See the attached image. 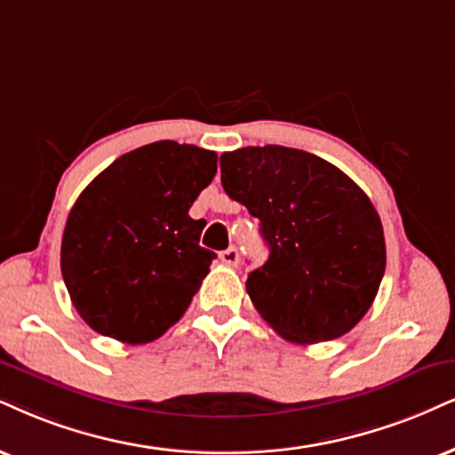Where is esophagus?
I'll return each instance as SVG.
<instances>
[{
    "instance_id": "34e87169",
    "label": "esophagus",
    "mask_w": 455,
    "mask_h": 455,
    "mask_svg": "<svg viewBox=\"0 0 455 455\" xmlns=\"http://www.w3.org/2000/svg\"><path fill=\"white\" fill-rule=\"evenodd\" d=\"M219 259H221V263H226V266H236V263H238V249H236V246H229V249L219 253Z\"/></svg>"
}]
</instances>
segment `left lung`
Returning a JSON list of instances; mask_svg holds the SVG:
<instances>
[{"label": "left lung", "instance_id": "obj_1", "mask_svg": "<svg viewBox=\"0 0 455 455\" xmlns=\"http://www.w3.org/2000/svg\"><path fill=\"white\" fill-rule=\"evenodd\" d=\"M221 185L259 219L270 257L246 293L295 344L347 333L371 307L386 270L378 211L338 166L307 151L266 145L228 151Z\"/></svg>", "mask_w": 455, "mask_h": 455}]
</instances>
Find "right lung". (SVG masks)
Wrapping results in <instances>:
<instances>
[{
  "label": "right lung",
  "mask_w": 455,
  "mask_h": 455,
  "mask_svg": "<svg viewBox=\"0 0 455 455\" xmlns=\"http://www.w3.org/2000/svg\"><path fill=\"white\" fill-rule=\"evenodd\" d=\"M215 172V151L156 141L84 189L67 217L60 272L88 327L134 346L183 316L217 257L200 246L204 219L188 215Z\"/></svg>",
  "instance_id": "add662e5"
}]
</instances>
